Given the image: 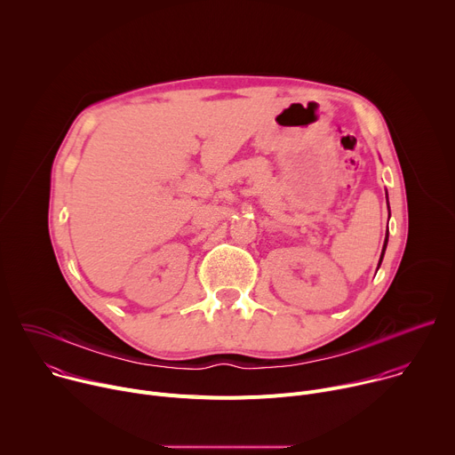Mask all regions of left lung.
<instances>
[{"label":"left lung","instance_id":"8db88e82","mask_svg":"<svg viewBox=\"0 0 455 455\" xmlns=\"http://www.w3.org/2000/svg\"><path fill=\"white\" fill-rule=\"evenodd\" d=\"M385 246H387V239H385V244H383V251H385ZM381 259H383V253H381V257H379V263H381Z\"/></svg>","mask_w":455,"mask_h":455}]
</instances>
